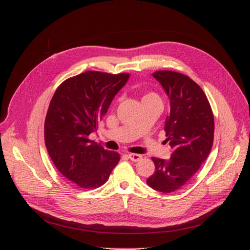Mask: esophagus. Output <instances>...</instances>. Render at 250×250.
I'll return each mask as SVG.
<instances>
[{"label":"esophagus","instance_id":"esophagus-1","mask_svg":"<svg viewBox=\"0 0 250 250\" xmlns=\"http://www.w3.org/2000/svg\"><path fill=\"white\" fill-rule=\"evenodd\" d=\"M127 157L133 162H138L142 159V155H139V154H128Z\"/></svg>","mask_w":250,"mask_h":250}]
</instances>
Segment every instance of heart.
I'll list each match as a JSON object with an SVG mask.
<instances>
[{
	"label": "heart",
	"instance_id": "obj_1",
	"mask_svg": "<svg viewBox=\"0 0 250 250\" xmlns=\"http://www.w3.org/2000/svg\"><path fill=\"white\" fill-rule=\"evenodd\" d=\"M151 100H160L158 95L155 93H147L146 95H144V97L142 98V102L145 101H151Z\"/></svg>",
	"mask_w": 250,
	"mask_h": 250
}]
</instances>
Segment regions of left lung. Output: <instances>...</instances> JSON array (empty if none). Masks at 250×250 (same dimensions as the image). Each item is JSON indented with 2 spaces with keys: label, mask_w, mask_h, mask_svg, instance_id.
<instances>
[{
  "label": "left lung",
  "mask_w": 250,
  "mask_h": 250,
  "mask_svg": "<svg viewBox=\"0 0 250 250\" xmlns=\"http://www.w3.org/2000/svg\"><path fill=\"white\" fill-rule=\"evenodd\" d=\"M152 76L170 103L164 130L172 153L167 160L153 157L155 172L147 185L169 193L185 186L208 158L214 141V115L204 91L189 77L172 71Z\"/></svg>",
  "instance_id": "8db88e82"
}]
</instances>
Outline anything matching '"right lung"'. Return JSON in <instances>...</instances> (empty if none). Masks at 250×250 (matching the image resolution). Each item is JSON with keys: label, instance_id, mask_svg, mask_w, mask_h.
<instances>
[{"label": "right lung", "instance_id": "right-lung-1", "mask_svg": "<svg viewBox=\"0 0 250 250\" xmlns=\"http://www.w3.org/2000/svg\"><path fill=\"white\" fill-rule=\"evenodd\" d=\"M129 74L89 71L62 82L52 96L44 123V141L59 171L79 188H96L107 181L120 154L88 139L107 112Z\"/></svg>", "mask_w": 250, "mask_h": 250}]
</instances>
